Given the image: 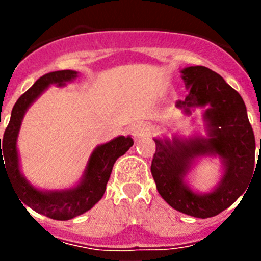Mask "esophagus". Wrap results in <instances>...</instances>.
<instances>
[{"label": "esophagus", "mask_w": 261, "mask_h": 261, "mask_svg": "<svg viewBox=\"0 0 261 261\" xmlns=\"http://www.w3.org/2000/svg\"><path fill=\"white\" fill-rule=\"evenodd\" d=\"M132 135L135 137V140L138 138L145 137L146 135H149V126L145 123H137L132 126Z\"/></svg>", "instance_id": "34e87169"}]
</instances>
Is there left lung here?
Returning <instances> with one entry per match:
<instances>
[{"instance_id": "8db88e82", "label": "left lung", "mask_w": 261, "mask_h": 261, "mask_svg": "<svg viewBox=\"0 0 261 261\" xmlns=\"http://www.w3.org/2000/svg\"><path fill=\"white\" fill-rule=\"evenodd\" d=\"M188 95L176 102L183 114L202 108L205 136L156 137L151 175L156 190L171 208L197 218L217 216L246 191L255 167V136L243 99L226 81L205 66L180 70ZM221 162L220 181L209 193L192 190L186 177L199 159Z\"/></svg>"}]
</instances>
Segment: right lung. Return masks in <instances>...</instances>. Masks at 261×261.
I'll use <instances>...</instances> for the list:
<instances>
[{
	"instance_id": "add662e5",
	"label": "right lung",
	"mask_w": 261,
	"mask_h": 261,
	"mask_svg": "<svg viewBox=\"0 0 261 261\" xmlns=\"http://www.w3.org/2000/svg\"><path fill=\"white\" fill-rule=\"evenodd\" d=\"M77 77L78 71L75 70H59L39 78L14 105L2 141L0 138V176L1 170H4L14 192L19 196L20 202L30 206L32 211L59 221L71 220L84 214L102 199L116 159L124 155L133 145L130 136H119L106 144L98 145L90 155L80 181L70 188L41 190L27 180L20 168L17 147L23 117L32 103L50 85L64 87Z\"/></svg>"
}]
</instances>
